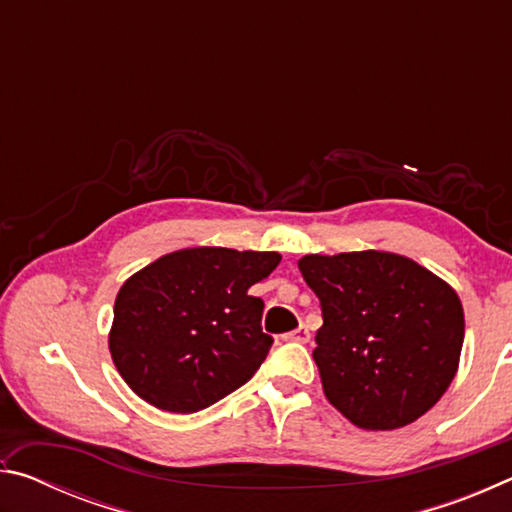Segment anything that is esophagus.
<instances>
[{"label":"esophagus","mask_w":512,"mask_h":512,"mask_svg":"<svg viewBox=\"0 0 512 512\" xmlns=\"http://www.w3.org/2000/svg\"><path fill=\"white\" fill-rule=\"evenodd\" d=\"M284 339L287 341H296V343H307L309 339H311V334H309V329L305 327V325H300L296 332H291V334H284Z\"/></svg>","instance_id":"obj_1"}]
</instances>
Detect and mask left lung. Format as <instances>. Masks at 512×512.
<instances>
[{
  "instance_id": "8db88e82",
  "label": "left lung",
  "mask_w": 512,
  "mask_h": 512,
  "mask_svg": "<svg viewBox=\"0 0 512 512\" xmlns=\"http://www.w3.org/2000/svg\"><path fill=\"white\" fill-rule=\"evenodd\" d=\"M298 268L323 311L314 350L323 391L345 418L397 429L445 395L465 336L463 305L447 282L379 250L305 255Z\"/></svg>"
}]
</instances>
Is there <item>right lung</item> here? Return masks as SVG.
<instances>
[{
    "label": "right lung",
    "mask_w": 512,
    "mask_h": 512,
    "mask_svg": "<svg viewBox=\"0 0 512 512\" xmlns=\"http://www.w3.org/2000/svg\"><path fill=\"white\" fill-rule=\"evenodd\" d=\"M280 259L201 246L164 255L128 277L108 345L133 393L155 409L196 413L244 386L273 345L262 332L264 300L248 289Z\"/></svg>",
    "instance_id": "right-lung-1"
}]
</instances>
